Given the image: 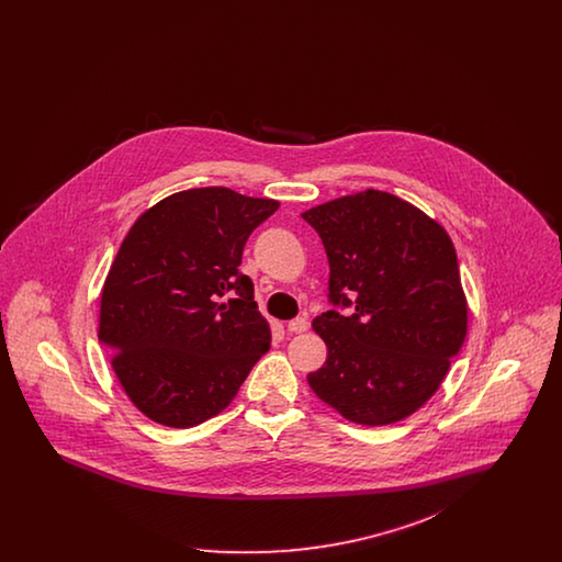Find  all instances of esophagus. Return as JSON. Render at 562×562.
Returning a JSON list of instances; mask_svg holds the SVG:
<instances>
[{
	"label": "esophagus",
	"instance_id": "obj_1",
	"mask_svg": "<svg viewBox=\"0 0 562 562\" xmlns=\"http://www.w3.org/2000/svg\"><path fill=\"white\" fill-rule=\"evenodd\" d=\"M286 328H289V333L299 335V333H305L310 328V322H307V318H294V321L289 322Z\"/></svg>",
	"mask_w": 562,
	"mask_h": 562
}]
</instances>
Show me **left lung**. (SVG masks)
Masks as SVG:
<instances>
[{"label": "left lung", "mask_w": 562, "mask_h": 562, "mask_svg": "<svg viewBox=\"0 0 562 562\" xmlns=\"http://www.w3.org/2000/svg\"><path fill=\"white\" fill-rule=\"evenodd\" d=\"M322 238L335 305L312 328L326 362L307 374L314 394L360 426L406 419L438 392L468 333V299L454 246L431 216L367 189L301 214Z\"/></svg>", "instance_id": "left-lung-1"}]
</instances>
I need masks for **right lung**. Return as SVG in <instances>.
Returning a JSON list of instances; mask_svg holds the SVG:
<instances>
[{"instance_id": "1", "label": "right lung", "mask_w": 562, "mask_h": 562, "mask_svg": "<svg viewBox=\"0 0 562 562\" xmlns=\"http://www.w3.org/2000/svg\"><path fill=\"white\" fill-rule=\"evenodd\" d=\"M278 206L234 189H186L134 221L101 291L99 339L151 422L193 428L218 415L268 351L269 322L238 268L248 236Z\"/></svg>"}]
</instances>
